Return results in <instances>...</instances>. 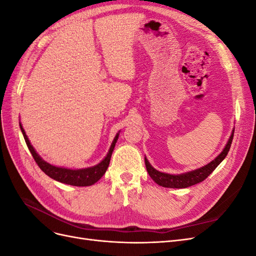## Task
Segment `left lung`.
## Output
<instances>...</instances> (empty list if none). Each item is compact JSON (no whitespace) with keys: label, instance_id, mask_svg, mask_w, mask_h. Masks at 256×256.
Instances as JSON below:
<instances>
[{"label":"left lung","instance_id":"1","mask_svg":"<svg viewBox=\"0 0 256 256\" xmlns=\"http://www.w3.org/2000/svg\"><path fill=\"white\" fill-rule=\"evenodd\" d=\"M234 130L235 129L233 128L230 136L228 138L226 145L224 146L223 150L212 161H210L209 164H207L206 166H204L202 168H198L196 170H193V171L182 173V174H177V175L168 174V173L160 172V171H158V170L152 168V164H150V161L147 160V158L145 157V166H146L147 172H148L150 176L152 177V180L154 182L161 186V187H164V188L182 189V188L191 187V186H193V184H196L200 182H203L214 171V168L221 164V162L224 160V158L226 157V154L230 148L232 141H233Z\"/></svg>","mask_w":256,"mask_h":256}]
</instances>
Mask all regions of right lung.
<instances>
[{
    "instance_id": "1",
    "label": "right lung",
    "mask_w": 256,
    "mask_h": 256,
    "mask_svg": "<svg viewBox=\"0 0 256 256\" xmlns=\"http://www.w3.org/2000/svg\"><path fill=\"white\" fill-rule=\"evenodd\" d=\"M19 124H20L21 132H22L23 136H24V140L28 147V150H30V154H32V156H33L34 160L36 161L38 166L42 168V171L47 174L49 177H51L54 180L60 182L62 184H66L78 186V187H86V186L94 184L104 175L108 166H109L113 150H114L116 142H118V138L120 136V132L115 136L114 140L111 144L110 150L106 154V156L102 161H100L98 164H96L94 166L85 168L72 170V168H68L53 166V164H50L49 162L44 161L40 156V154H37V152L35 150L32 144H30L28 138L26 134V131L21 125V122H19Z\"/></svg>"
}]
</instances>
